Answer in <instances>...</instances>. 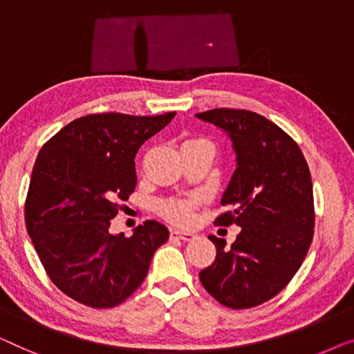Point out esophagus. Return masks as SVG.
Returning a JSON list of instances; mask_svg holds the SVG:
<instances>
[{
	"label": "esophagus",
	"instance_id": "obj_1",
	"mask_svg": "<svg viewBox=\"0 0 354 354\" xmlns=\"http://www.w3.org/2000/svg\"><path fill=\"white\" fill-rule=\"evenodd\" d=\"M170 237L171 239H179V241L189 242V241H192V239H196V234L187 232V231H179V229H171Z\"/></svg>",
	"mask_w": 354,
	"mask_h": 354
}]
</instances>
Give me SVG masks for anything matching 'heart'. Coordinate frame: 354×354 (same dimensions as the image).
I'll return each instance as SVG.
<instances>
[{"label": "heart", "instance_id": "heart-1", "mask_svg": "<svg viewBox=\"0 0 354 354\" xmlns=\"http://www.w3.org/2000/svg\"><path fill=\"white\" fill-rule=\"evenodd\" d=\"M192 144H210L203 138H189L183 142V146H192ZM162 213L168 220L179 223V225H189L194 220V202L192 201H168L162 205Z\"/></svg>", "mask_w": 354, "mask_h": 354}]
</instances>
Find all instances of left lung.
I'll list each match as a JSON object with an SVG mask.
<instances>
[{
    "label": "left lung",
    "mask_w": 354,
    "mask_h": 354,
    "mask_svg": "<svg viewBox=\"0 0 354 354\" xmlns=\"http://www.w3.org/2000/svg\"><path fill=\"white\" fill-rule=\"evenodd\" d=\"M231 138L237 168L216 218L241 226L231 248L210 236L216 258L201 271L210 295L232 310H245L276 297L301 266L315 234V203L308 163L298 144L260 113L212 109L196 113Z\"/></svg>",
    "instance_id": "left-lung-1"
}]
</instances>
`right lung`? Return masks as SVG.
<instances>
[{
  "instance_id": "obj_1",
  "label": "right lung",
  "mask_w": 354,
  "mask_h": 354,
  "mask_svg": "<svg viewBox=\"0 0 354 354\" xmlns=\"http://www.w3.org/2000/svg\"><path fill=\"white\" fill-rule=\"evenodd\" d=\"M176 112L136 117L93 113L57 131L35 160L26 226L48 276L78 303L113 308L147 276L153 253L168 241L162 223L147 220L131 237L111 234L118 202L136 187L134 157Z\"/></svg>"
}]
</instances>
